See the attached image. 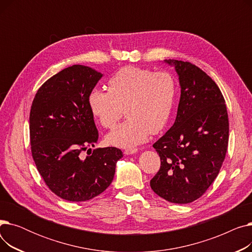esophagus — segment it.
<instances>
[{"label":"esophagus","mask_w":252,"mask_h":252,"mask_svg":"<svg viewBox=\"0 0 252 252\" xmlns=\"http://www.w3.org/2000/svg\"><path fill=\"white\" fill-rule=\"evenodd\" d=\"M137 152H138V149H126L125 150L126 155H131V154H135Z\"/></svg>","instance_id":"34e87169"}]
</instances>
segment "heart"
Wrapping results in <instances>:
<instances>
[{
    "label": "heart",
    "instance_id": "b5f03b06",
    "mask_svg": "<svg viewBox=\"0 0 252 252\" xmlns=\"http://www.w3.org/2000/svg\"><path fill=\"white\" fill-rule=\"evenodd\" d=\"M178 97L175 76L138 66H125L108 81V91L93 89L88 97L92 114L106 128H112L126 108L127 121L106 136L108 144L134 148L150 133L162 130L173 114Z\"/></svg>",
    "mask_w": 252,
    "mask_h": 252
}]
</instances>
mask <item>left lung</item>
I'll return each instance as SVG.
<instances>
[{"label": "left lung", "mask_w": 252, "mask_h": 252, "mask_svg": "<svg viewBox=\"0 0 252 252\" xmlns=\"http://www.w3.org/2000/svg\"><path fill=\"white\" fill-rule=\"evenodd\" d=\"M175 67L181 97L175 124L153 144L160 169L151 189L168 202L190 203L218 177L227 153L229 119L217 84L190 62L164 60Z\"/></svg>", "instance_id": "1"}]
</instances>
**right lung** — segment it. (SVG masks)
Instances as JSON below:
<instances>
[{
    "instance_id": "right-lung-1",
    "label": "right lung",
    "mask_w": 252,
    "mask_h": 252,
    "mask_svg": "<svg viewBox=\"0 0 252 252\" xmlns=\"http://www.w3.org/2000/svg\"><path fill=\"white\" fill-rule=\"evenodd\" d=\"M102 76L89 66L72 65L49 78L32 101V158L47 186L64 200L87 201L104 192L124 156L115 147L92 152L99 133L88 97ZM84 151L90 154L85 158Z\"/></svg>"
}]
</instances>
